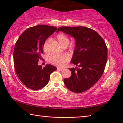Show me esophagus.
Returning <instances> with one entry per match:
<instances>
[{
	"instance_id": "obj_1",
	"label": "esophagus",
	"mask_w": 123,
	"mask_h": 123,
	"mask_svg": "<svg viewBox=\"0 0 123 123\" xmlns=\"http://www.w3.org/2000/svg\"><path fill=\"white\" fill-rule=\"evenodd\" d=\"M57 69L58 70H60V71H62V70H63L64 69H63V68H60V67H57Z\"/></svg>"
}]
</instances>
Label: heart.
Segmentation results:
<instances>
[{"label":"heart","mask_w":123,"mask_h":123,"mask_svg":"<svg viewBox=\"0 0 123 123\" xmlns=\"http://www.w3.org/2000/svg\"><path fill=\"white\" fill-rule=\"evenodd\" d=\"M58 43L62 47H66L69 43V38L66 34L64 33H60L57 35L56 37ZM50 39H48L43 44V50L46 54L49 53V45L50 43ZM74 46V43L71 44V47ZM70 60V56L68 54H63V55H59L55 54L51 56L49 58V62L54 65L57 66H63L68 63Z\"/></svg>","instance_id":"1"}]
</instances>
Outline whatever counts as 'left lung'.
I'll return each mask as SVG.
<instances>
[{
    "instance_id": "1",
    "label": "left lung",
    "mask_w": 123,
    "mask_h": 123,
    "mask_svg": "<svg viewBox=\"0 0 123 123\" xmlns=\"http://www.w3.org/2000/svg\"><path fill=\"white\" fill-rule=\"evenodd\" d=\"M59 31L74 37L75 48L71 63L76 68H69L71 76L64 79L67 88L76 93L91 88L103 75L107 60L105 42L97 32L85 26H61Z\"/></svg>"
}]
</instances>
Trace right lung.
Listing matches in <instances>:
<instances>
[{
	"label": "right lung",
	"instance_id": "right-lung-1",
	"mask_svg": "<svg viewBox=\"0 0 123 123\" xmlns=\"http://www.w3.org/2000/svg\"><path fill=\"white\" fill-rule=\"evenodd\" d=\"M57 30L56 27L39 25L27 29L17 41L13 51L14 69L18 78L28 88L37 90L48 84L51 73L56 67L47 64L39 66L42 60L43 44Z\"/></svg>",
	"mask_w": 123,
	"mask_h": 123
}]
</instances>
